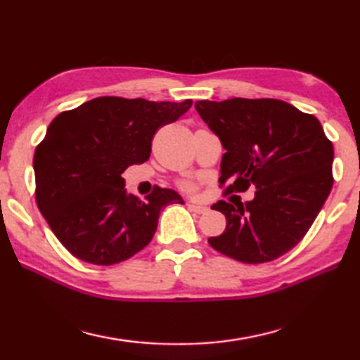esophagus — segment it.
<instances>
[{"label":"esophagus","mask_w":360,"mask_h":360,"mask_svg":"<svg viewBox=\"0 0 360 360\" xmlns=\"http://www.w3.org/2000/svg\"><path fill=\"white\" fill-rule=\"evenodd\" d=\"M188 209H190L191 212H194V213H199V215H200V213H205L207 210H209V209H207V207H204V205H199V204H188Z\"/></svg>","instance_id":"obj_1"}]
</instances>
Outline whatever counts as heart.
<instances>
[{
	"mask_svg": "<svg viewBox=\"0 0 360 360\" xmlns=\"http://www.w3.org/2000/svg\"><path fill=\"white\" fill-rule=\"evenodd\" d=\"M186 188H190V190H191V186H190V185H186Z\"/></svg>",
	"mask_w": 360,
	"mask_h": 360,
	"instance_id": "obj_1",
	"label": "heart"
}]
</instances>
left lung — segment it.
I'll list each match as a JSON object with an SVG mask.
<instances>
[{
    "instance_id": "1",
    "label": "left lung",
    "mask_w": 360,
    "mask_h": 360,
    "mask_svg": "<svg viewBox=\"0 0 360 360\" xmlns=\"http://www.w3.org/2000/svg\"><path fill=\"white\" fill-rule=\"evenodd\" d=\"M196 110L226 150L219 169V184L229 181L224 193L256 186L245 205H212L226 217V229L209 238L210 247L245 264L288 253L332 190L333 147L319 120L280 99L198 101Z\"/></svg>"
}]
</instances>
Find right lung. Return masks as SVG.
Here are the masks:
<instances>
[{
  "label": "right lung",
  "instance_id": "obj_1",
  "mask_svg": "<svg viewBox=\"0 0 360 360\" xmlns=\"http://www.w3.org/2000/svg\"><path fill=\"white\" fill-rule=\"evenodd\" d=\"M191 104L104 96L53 118L34 151L36 202L69 253L94 266L129 259L151 242L164 207L185 204L160 186L139 199L122 174L147 161L158 128Z\"/></svg>",
  "mask_w": 360,
  "mask_h": 360
}]
</instances>
